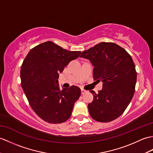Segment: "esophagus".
I'll list each match as a JSON object with an SVG mask.
<instances>
[{
    "label": "esophagus",
    "instance_id": "obj_1",
    "mask_svg": "<svg viewBox=\"0 0 153 153\" xmlns=\"http://www.w3.org/2000/svg\"><path fill=\"white\" fill-rule=\"evenodd\" d=\"M86 91H85V89H83V88H81V94H84L85 93H86Z\"/></svg>",
    "mask_w": 153,
    "mask_h": 153
}]
</instances>
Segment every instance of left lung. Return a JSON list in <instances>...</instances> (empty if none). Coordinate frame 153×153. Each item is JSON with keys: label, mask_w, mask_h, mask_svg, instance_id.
<instances>
[{"label": "left lung", "mask_w": 153, "mask_h": 153, "mask_svg": "<svg viewBox=\"0 0 153 153\" xmlns=\"http://www.w3.org/2000/svg\"><path fill=\"white\" fill-rule=\"evenodd\" d=\"M80 57L88 59L94 66L93 78L103 82V88L93 94L88 104L94 120L108 123L118 118L129 105L137 80L136 67L125 49L115 43L101 42L81 53Z\"/></svg>", "instance_id": "obj_1"}]
</instances>
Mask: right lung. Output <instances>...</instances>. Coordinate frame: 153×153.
<instances>
[{
  "label": "right lung",
  "instance_id": "obj_1",
  "mask_svg": "<svg viewBox=\"0 0 153 153\" xmlns=\"http://www.w3.org/2000/svg\"><path fill=\"white\" fill-rule=\"evenodd\" d=\"M81 53L68 51L48 41L31 49L24 59L21 87L32 109L45 121L59 124L70 117L81 89L72 85L60 90L58 79L65 67Z\"/></svg>",
  "mask_w": 153,
  "mask_h": 153
}]
</instances>
